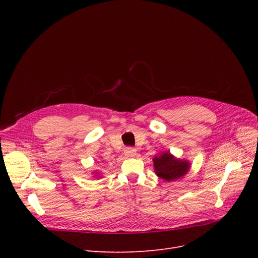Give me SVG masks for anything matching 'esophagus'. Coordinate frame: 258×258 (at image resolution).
I'll return each instance as SVG.
<instances>
[{"label":"esophagus","mask_w":258,"mask_h":258,"mask_svg":"<svg viewBox=\"0 0 258 258\" xmlns=\"http://www.w3.org/2000/svg\"><path fill=\"white\" fill-rule=\"evenodd\" d=\"M136 150H135V148H133V147H127L126 150L124 151V155L127 157V158H132V157H135L136 156Z\"/></svg>","instance_id":"esophagus-1"}]
</instances>
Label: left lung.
Wrapping results in <instances>:
<instances>
[{"label":"left lung","instance_id":"1","mask_svg":"<svg viewBox=\"0 0 258 258\" xmlns=\"http://www.w3.org/2000/svg\"><path fill=\"white\" fill-rule=\"evenodd\" d=\"M153 161L156 174L166 182L183 178L190 168V163L187 160L177 159L169 152L163 153L159 157H155Z\"/></svg>","mask_w":258,"mask_h":258}]
</instances>
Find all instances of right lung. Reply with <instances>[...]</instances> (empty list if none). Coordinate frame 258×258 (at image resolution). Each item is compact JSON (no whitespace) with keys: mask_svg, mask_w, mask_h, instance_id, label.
Returning <instances> with one entry per match:
<instances>
[{"mask_svg":"<svg viewBox=\"0 0 258 258\" xmlns=\"http://www.w3.org/2000/svg\"><path fill=\"white\" fill-rule=\"evenodd\" d=\"M96 173H97V172H96Z\"/></svg>","mask_w":258,"mask_h":258,"instance_id":"right-lung-1","label":"right lung"}]
</instances>
